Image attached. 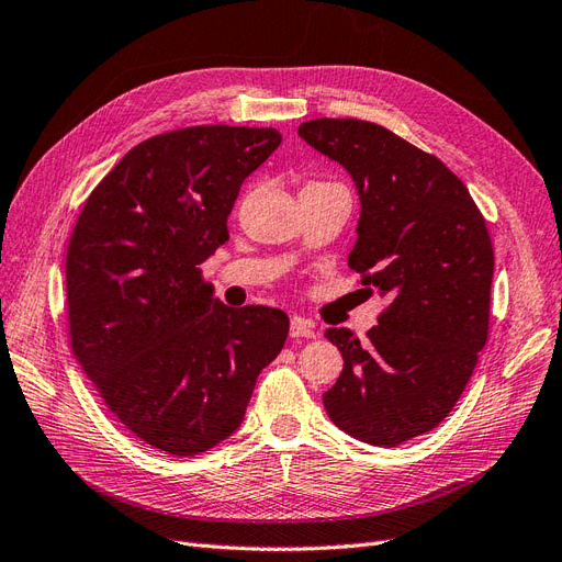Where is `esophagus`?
I'll return each instance as SVG.
<instances>
[{"mask_svg":"<svg viewBox=\"0 0 562 562\" xmlns=\"http://www.w3.org/2000/svg\"><path fill=\"white\" fill-rule=\"evenodd\" d=\"M291 337L293 339H300V337H316V330L312 328L310 321H304L300 316H295L291 321Z\"/></svg>","mask_w":562,"mask_h":562,"instance_id":"1","label":"esophagus"}]
</instances>
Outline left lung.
<instances>
[{
    "mask_svg": "<svg viewBox=\"0 0 562 562\" xmlns=\"http://www.w3.org/2000/svg\"><path fill=\"white\" fill-rule=\"evenodd\" d=\"M297 133L353 178L361 220L349 267L389 297L368 342L326 330L345 368L323 405L349 436L394 448L448 417L487 342L485 217L443 161L380 124L312 119Z\"/></svg>",
    "mask_w": 562,
    "mask_h": 562,
    "instance_id": "8db88e82",
    "label": "left lung"
}]
</instances>
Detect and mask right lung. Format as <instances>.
I'll return each instance as SVG.
<instances>
[{
    "label": "right lung",
    "mask_w": 562,
    "mask_h": 562,
    "mask_svg": "<svg viewBox=\"0 0 562 562\" xmlns=\"http://www.w3.org/2000/svg\"><path fill=\"white\" fill-rule=\"evenodd\" d=\"M277 128L187 126L126 151L83 201L65 260L70 345L124 427L168 454L239 429L260 370L288 337L281 310H232L201 265L229 241L244 180Z\"/></svg>",
    "instance_id": "right-lung-1"
}]
</instances>
